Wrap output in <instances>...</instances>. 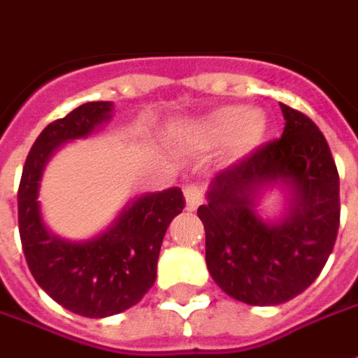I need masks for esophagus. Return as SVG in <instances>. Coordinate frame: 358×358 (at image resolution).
Instances as JSON below:
<instances>
[{"mask_svg":"<svg viewBox=\"0 0 358 358\" xmlns=\"http://www.w3.org/2000/svg\"><path fill=\"white\" fill-rule=\"evenodd\" d=\"M184 196H186L187 211H196L197 207L203 203V187L187 186L186 189H184Z\"/></svg>","mask_w":358,"mask_h":358,"instance_id":"esophagus-1","label":"esophagus"}]
</instances>
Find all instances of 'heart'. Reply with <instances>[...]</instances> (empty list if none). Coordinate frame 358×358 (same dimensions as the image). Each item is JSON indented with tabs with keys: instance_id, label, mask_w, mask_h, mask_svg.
Segmentation results:
<instances>
[{
	"instance_id": "obj_1",
	"label": "heart",
	"mask_w": 358,
	"mask_h": 358,
	"mask_svg": "<svg viewBox=\"0 0 358 358\" xmlns=\"http://www.w3.org/2000/svg\"><path fill=\"white\" fill-rule=\"evenodd\" d=\"M266 127V116L259 110L222 106L197 122L192 127V134L201 145L215 147L229 143L232 157H244L264 139Z\"/></svg>"
}]
</instances>
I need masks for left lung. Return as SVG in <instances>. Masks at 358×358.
Listing matches in <instances>:
<instances>
[{
    "label": "left lung",
    "mask_w": 358,
    "mask_h": 358,
    "mask_svg": "<svg viewBox=\"0 0 358 358\" xmlns=\"http://www.w3.org/2000/svg\"><path fill=\"white\" fill-rule=\"evenodd\" d=\"M283 136L219 172L197 209L205 262L229 296L252 306L294 299L326 266L339 229V174L326 137L299 110L281 104ZM293 189L289 213L266 223L255 196L267 183Z\"/></svg>",
    "instance_id": "8db88e82"
}]
</instances>
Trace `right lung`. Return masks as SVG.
<instances>
[{"instance_id":"add662e5","label":"right lung","mask_w":358,"mask_h":358,"mask_svg":"<svg viewBox=\"0 0 358 358\" xmlns=\"http://www.w3.org/2000/svg\"><path fill=\"white\" fill-rule=\"evenodd\" d=\"M110 112L112 102H87L44 127L24 161L17 194L19 234L32 277L57 304L85 318L114 316L143 299L157 279L164 232L186 205L182 189L171 187L137 197L92 240L71 242L46 229L36 201L44 164L59 145L87 137L110 120Z\"/></svg>"}]
</instances>
